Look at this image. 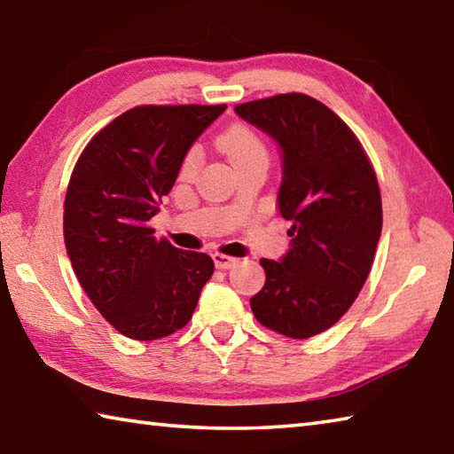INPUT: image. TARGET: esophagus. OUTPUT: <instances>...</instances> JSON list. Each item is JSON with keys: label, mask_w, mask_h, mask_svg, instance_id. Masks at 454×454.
<instances>
[{"label": "esophagus", "mask_w": 454, "mask_h": 454, "mask_svg": "<svg viewBox=\"0 0 454 454\" xmlns=\"http://www.w3.org/2000/svg\"><path fill=\"white\" fill-rule=\"evenodd\" d=\"M212 260H215V265L218 270H232V268H236V263H238L236 257H230V255H224V254H215V255H212Z\"/></svg>", "instance_id": "esophagus-1"}]
</instances>
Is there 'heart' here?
I'll return each mask as SVG.
<instances>
[{
	"mask_svg": "<svg viewBox=\"0 0 454 454\" xmlns=\"http://www.w3.org/2000/svg\"><path fill=\"white\" fill-rule=\"evenodd\" d=\"M218 145L226 151L230 161H232L236 167L244 165L247 161H255V159H268V147H265L262 137L246 126L228 128L218 137ZM199 159H200L199 151L191 149L183 159V165H181L183 175H191L194 168H197Z\"/></svg>",
	"mask_w": 454,
	"mask_h": 454,
	"instance_id": "1",
	"label": "heart"
}]
</instances>
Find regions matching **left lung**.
Masks as SVG:
<instances>
[{
    "mask_svg": "<svg viewBox=\"0 0 454 454\" xmlns=\"http://www.w3.org/2000/svg\"><path fill=\"white\" fill-rule=\"evenodd\" d=\"M236 114L278 141V208L291 220L289 252L260 260L265 286L252 313L275 333L310 339L339 323L368 279L381 234L376 173L352 129L307 94L246 102Z\"/></svg>",
    "mask_w": 454,
    "mask_h": 454,
    "instance_id": "8db88e82",
    "label": "left lung"
}]
</instances>
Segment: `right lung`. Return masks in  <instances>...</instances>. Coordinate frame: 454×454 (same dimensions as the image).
Listing matches in <instances>:
<instances>
[{
    "label": "right lung",
    "instance_id": "add662e5",
    "mask_svg": "<svg viewBox=\"0 0 454 454\" xmlns=\"http://www.w3.org/2000/svg\"><path fill=\"white\" fill-rule=\"evenodd\" d=\"M226 110L137 106L118 115L78 157L65 199V244L88 299L115 331L157 340L183 328L215 262L157 239L147 222L173 189L183 159Z\"/></svg>",
    "mask_w": 454,
    "mask_h": 454
}]
</instances>
